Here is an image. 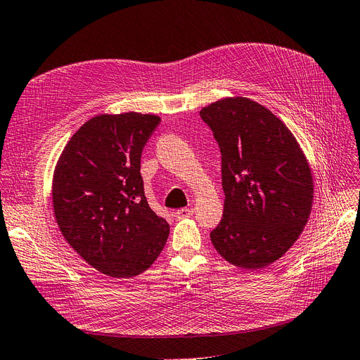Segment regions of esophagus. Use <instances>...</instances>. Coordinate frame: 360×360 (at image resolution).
I'll return each mask as SVG.
<instances>
[{
  "label": "esophagus",
  "mask_w": 360,
  "mask_h": 360,
  "mask_svg": "<svg viewBox=\"0 0 360 360\" xmlns=\"http://www.w3.org/2000/svg\"><path fill=\"white\" fill-rule=\"evenodd\" d=\"M193 214V209H189V207H183V209H179L176 212V216L179 219H184V217H189Z\"/></svg>",
  "instance_id": "34e87169"
}]
</instances>
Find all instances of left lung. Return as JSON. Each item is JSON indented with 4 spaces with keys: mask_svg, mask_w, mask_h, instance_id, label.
Wrapping results in <instances>:
<instances>
[{
    "mask_svg": "<svg viewBox=\"0 0 360 360\" xmlns=\"http://www.w3.org/2000/svg\"><path fill=\"white\" fill-rule=\"evenodd\" d=\"M222 155L224 216L210 233L228 263L254 270L275 263L297 240L312 201L311 167L291 130L248 97H225L200 111Z\"/></svg>",
    "mask_w": 360,
    "mask_h": 360,
    "instance_id": "left-lung-1",
    "label": "left lung"
}]
</instances>
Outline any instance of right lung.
Here are the masks:
<instances>
[{
	"mask_svg": "<svg viewBox=\"0 0 360 360\" xmlns=\"http://www.w3.org/2000/svg\"><path fill=\"white\" fill-rule=\"evenodd\" d=\"M160 123L153 114H101L64 147L52 179L53 214L82 259L111 278H132L160 255L168 222L150 209L141 153Z\"/></svg>",
	"mask_w": 360,
	"mask_h": 360,
	"instance_id": "1",
	"label": "right lung"
}]
</instances>
